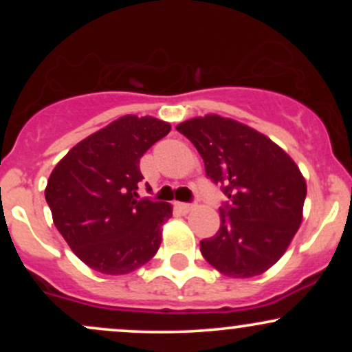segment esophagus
<instances>
[{
	"label": "esophagus",
	"mask_w": 352,
	"mask_h": 352,
	"mask_svg": "<svg viewBox=\"0 0 352 352\" xmlns=\"http://www.w3.org/2000/svg\"><path fill=\"white\" fill-rule=\"evenodd\" d=\"M177 207H179L180 212L188 213V212H192L193 208H195V205H190V204H177Z\"/></svg>",
	"instance_id": "34e87169"
}]
</instances>
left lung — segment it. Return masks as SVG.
<instances>
[{"mask_svg": "<svg viewBox=\"0 0 352 352\" xmlns=\"http://www.w3.org/2000/svg\"><path fill=\"white\" fill-rule=\"evenodd\" d=\"M177 131L195 145L207 175L230 199L220 208V230L200 241L204 258L230 278L265 273L302 221L306 180L300 167L270 137L228 117H193Z\"/></svg>", "mask_w": 352, "mask_h": 352, "instance_id": "left-lung-1", "label": "left lung"}]
</instances>
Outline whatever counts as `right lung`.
<instances>
[{
	"mask_svg": "<svg viewBox=\"0 0 352 352\" xmlns=\"http://www.w3.org/2000/svg\"><path fill=\"white\" fill-rule=\"evenodd\" d=\"M152 116H122L76 144L47 179L56 228L89 268L127 274L152 260L172 205L139 199L140 157L170 132Z\"/></svg>",
	"mask_w": 352,
	"mask_h": 352,
	"instance_id": "add662e5",
	"label": "right lung"
}]
</instances>
